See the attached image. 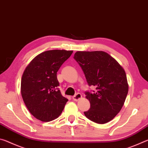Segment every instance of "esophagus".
Here are the masks:
<instances>
[{"label": "esophagus", "mask_w": 148, "mask_h": 148, "mask_svg": "<svg viewBox=\"0 0 148 148\" xmlns=\"http://www.w3.org/2000/svg\"><path fill=\"white\" fill-rule=\"evenodd\" d=\"M82 95L80 94V93H79V92H77V93H76V95H75L74 96L72 97V99H73L74 101H79L80 99H82Z\"/></svg>", "instance_id": "1"}]
</instances>
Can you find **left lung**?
Instances as JSON below:
<instances>
[{
	"label": "left lung",
	"mask_w": 148,
	"mask_h": 148,
	"mask_svg": "<svg viewBox=\"0 0 148 148\" xmlns=\"http://www.w3.org/2000/svg\"><path fill=\"white\" fill-rule=\"evenodd\" d=\"M74 59L81 66L89 86L96 87L95 91L85 92L91 104L85 116L99 124L111 121L122 108L128 93L124 69L102 51H77Z\"/></svg>",
	"instance_id": "obj_1"
}]
</instances>
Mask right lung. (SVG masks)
Masks as SVG:
<instances>
[{"label": "right lung", "instance_id": "right-lung-1", "mask_svg": "<svg viewBox=\"0 0 148 148\" xmlns=\"http://www.w3.org/2000/svg\"><path fill=\"white\" fill-rule=\"evenodd\" d=\"M66 50H49L32 59L21 78V92L27 109L42 121L58 117L69 101L61 93L57 72L72 53Z\"/></svg>", "mask_w": 148, "mask_h": 148}]
</instances>
